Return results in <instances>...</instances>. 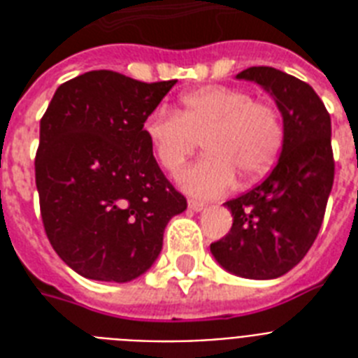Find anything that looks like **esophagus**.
Masks as SVG:
<instances>
[{
	"label": "esophagus",
	"mask_w": 358,
	"mask_h": 358,
	"mask_svg": "<svg viewBox=\"0 0 358 358\" xmlns=\"http://www.w3.org/2000/svg\"><path fill=\"white\" fill-rule=\"evenodd\" d=\"M187 204H189V210H193V212H204V210H206V202L189 201Z\"/></svg>",
	"instance_id": "1"
}]
</instances>
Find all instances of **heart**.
I'll return each instance as SVG.
<instances>
[{"mask_svg": "<svg viewBox=\"0 0 358 358\" xmlns=\"http://www.w3.org/2000/svg\"><path fill=\"white\" fill-rule=\"evenodd\" d=\"M143 134L157 163L176 174L204 137L208 154L180 176L189 195L213 199L234 185L238 174L255 180L269 171L282 146V122L271 103L252 100L236 87H204L180 98V113L156 109Z\"/></svg>", "mask_w": 358, "mask_h": 358, "instance_id": "heart-1", "label": "heart"}]
</instances>
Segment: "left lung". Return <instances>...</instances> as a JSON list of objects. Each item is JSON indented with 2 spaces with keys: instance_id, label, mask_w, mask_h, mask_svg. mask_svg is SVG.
<instances>
[{
  "instance_id": "1",
  "label": "left lung",
  "mask_w": 358,
  "mask_h": 358,
  "mask_svg": "<svg viewBox=\"0 0 358 358\" xmlns=\"http://www.w3.org/2000/svg\"><path fill=\"white\" fill-rule=\"evenodd\" d=\"M269 92L282 115V152L269 176L249 193L224 202L234 223L210 245L232 275L269 280L286 275L314 243L333 189L331 117L308 83L271 66L236 76Z\"/></svg>"
}]
</instances>
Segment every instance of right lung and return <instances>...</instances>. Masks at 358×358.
Listing matches in <instances>:
<instances>
[{
	"label": "right lung",
	"mask_w": 358,
	"mask_h": 358,
	"mask_svg": "<svg viewBox=\"0 0 358 358\" xmlns=\"http://www.w3.org/2000/svg\"><path fill=\"white\" fill-rule=\"evenodd\" d=\"M174 83L92 70L59 87L42 117L35 159L42 223L59 258L81 277H141L162 252L169 221L187 208L143 134Z\"/></svg>",
	"instance_id": "right-lung-1"
}]
</instances>
